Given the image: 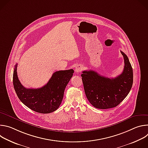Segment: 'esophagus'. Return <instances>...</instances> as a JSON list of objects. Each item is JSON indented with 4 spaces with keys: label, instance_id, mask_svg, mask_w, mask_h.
Returning a JSON list of instances; mask_svg holds the SVG:
<instances>
[{
    "label": "esophagus",
    "instance_id": "1",
    "mask_svg": "<svg viewBox=\"0 0 148 148\" xmlns=\"http://www.w3.org/2000/svg\"><path fill=\"white\" fill-rule=\"evenodd\" d=\"M82 70V66L81 65H78L76 67L75 69V71L76 73H80Z\"/></svg>",
    "mask_w": 148,
    "mask_h": 148
}]
</instances>
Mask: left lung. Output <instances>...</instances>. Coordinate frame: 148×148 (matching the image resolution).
Returning <instances> with one entry per match:
<instances>
[{"label":"left lung","mask_w":148,"mask_h":148,"mask_svg":"<svg viewBox=\"0 0 148 148\" xmlns=\"http://www.w3.org/2000/svg\"><path fill=\"white\" fill-rule=\"evenodd\" d=\"M124 59L122 74L110 78L97 72L84 71L81 74L86 97L92 106L98 109L116 107L128 95L133 84V70L129 59L121 51Z\"/></svg>","instance_id":"obj_1"}]
</instances>
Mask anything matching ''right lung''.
<instances>
[{
    "instance_id": "1",
    "label": "right lung",
    "mask_w": 148,
    "mask_h": 148,
    "mask_svg": "<svg viewBox=\"0 0 148 148\" xmlns=\"http://www.w3.org/2000/svg\"><path fill=\"white\" fill-rule=\"evenodd\" d=\"M17 66V64L13 71V82L16 93L21 102L32 110L41 114H49L57 110L62 102L65 88L73 77L74 70L56 71L43 87L26 88L18 78Z\"/></svg>"
}]
</instances>
